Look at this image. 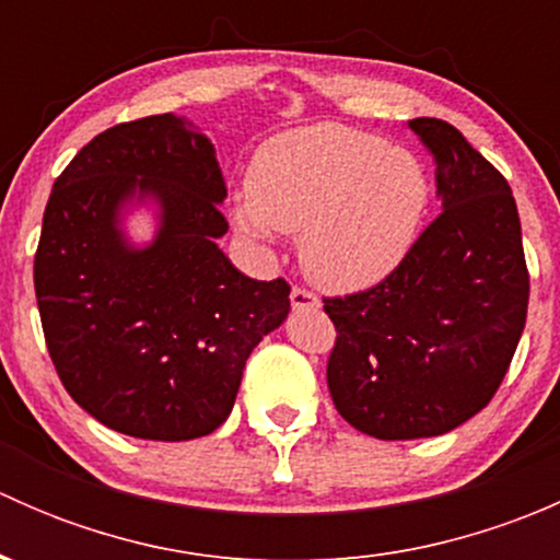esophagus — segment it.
Returning a JSON list of instances; mask_svg holds the SVG:
<instances>
[{
	"label": "esophagus",
	"mask_w": 560,
	"mask_h": 560,
	"mask_svg": "<svg viewBox=\"0 0 560 560\" xmlns=\"http://www.w3.org/2000/svg\"><path fill=\"white\" fill-rule=\"evenodd\" d=\"M290 301H292V308L295 312H319V298L312 295V292L301 290V287H295V290L290 292Z\"/></svg>",
	"instance_id": "1"
}]
</instances>
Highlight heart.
<instances>
[{"label": "heart", "mask_w": 560, "mask_h": 560, "mask_svg": "<svg viewBox=\"0 0 560 560\" xmlns=\"http://www.w3.org/2000/svg\"><path fill=\"white\" fill-rule=\"evenodd\" d=\"M248 191L233 208L238 233L270 246L301 233V265L330 292L382 284L420 235L431 180L411 151L322 121L290 129L257 151Z\"/></svg>", "instance_id": "b5f03b06"}]
</instances>
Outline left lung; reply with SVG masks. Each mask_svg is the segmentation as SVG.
<instances>
[{"label":"left lung","mask_w":560,"mask_h":560,"mask_svg":"<svg viewBox=\"0 0 560 560\" xmlns=\"http://www.w3.org/2000/svg\"><path fill=\"white\" fill-rule=\"evenodd\" d=\"M442 213L374 290L332 298L327 387L385 442L442 436L490 404L528 312L521 217L504 175L447 121L411 118Z\"/></svg>","instance_id":"1"}]
</instances>
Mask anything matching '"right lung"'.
Masks as SVG:
<instances>
[{"label": "right lung", "mask_w": 560, "mask_h": 560, "mask_svg": "<svg viewBox=\"0 0 560 560\" xmlns=\"http://www.w3.org/2000/svg\"><path fill=\"white\" fill-rule=\"evenodd\" d=\"M217 149L175 113L118 124L56 178L35 257L45 343L94 420L151 442L208 436L230 417L248 354L290 314L287 281L241 273L219 238ZM145 210L149 242L128 235Z\"/></svg>", "instance_id": "right-lung-1"}]
</instances>
